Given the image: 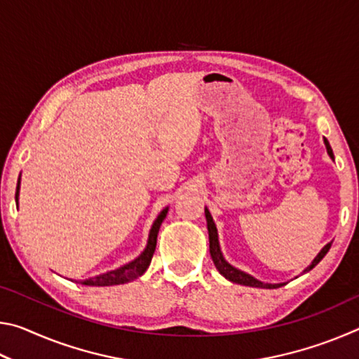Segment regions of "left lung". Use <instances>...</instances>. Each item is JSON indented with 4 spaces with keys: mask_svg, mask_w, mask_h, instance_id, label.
<instances>
[{
    "mask_svg": "<svg viewBox=\"0 0 359 359\" xmlns=\"http://www.w3.org/2000/svg\"><path fill=\"white\" fill-rule=\"evenodd\" d=\"M325 145H326V150H327V155H330L332 160H334V154H332V149L330 142H327V139L325 137ZM205 222H208V231H209V248H210V257L212 261H214L215 267L218 269V272L224 277L228 278L229 282L233 283H239V285H245V287H255V288H278V287H283L285 283H263L259 282L258 278L252 277L250 274H247V272L238 269V267L231 266L226 259L223 258V253L220 250V244H218V233H217V226L214 223V218H212L209 209L205 208ZM332 242H327V244L321 248L320 253L317 257L313 258V261L311 263V266H307L304 272H309L311 269H313L315 266H317L321 259L325 258V255L330 252Z\"/></svg>",
    "mask_w": 359,
    "mask_h": 359,
    "instance_id": "8db88e82",
    "label": "left lung"
}]
</instances>
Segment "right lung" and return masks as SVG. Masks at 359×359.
<instances>
[{"mask_svg": "<svg viewBox=\"0 0 359 359\" xmlns=\"http://www.w3.org/2000/svg\"><path fill=\"white\" fill-rule=\"evenodd\" d=\"M19 191H20V175H19V180H17V190H15V204L17 205H19ZM168 210H169V208L163 209L160 212V215L156 217L154 224H151L147 247L144 248V252L139 255L137 258H135L133 261H130V263L123 264L115 271H109V272H104V274L90 277V278H87V280H83L82 285H88V287H111V285H121V283L131 282V280H135V278L141 277L144 272L147 271L151 257H154L158 231H160L161 223L166 218Z\"/></svg>", "mask_w": 359, "mask_h": 359, "instance_id": "right-lung-1", "label": "right lung"}]
</instances>
